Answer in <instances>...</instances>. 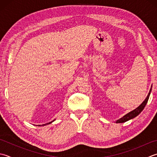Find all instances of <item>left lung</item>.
<instances>
[{
	"label": "left lung",
	"instance_id": "8db88e82",
	"mask_svg": "<svg viewBox=\"0 0 157 157\" xmlns=\"http://www.w3.org/2000/svg\"><path fill=\"white\" fill-rule=\"evenodd\" d=\"M150 92H151V89L150 90L149 93L148 94V96H147V97L146 98V99L143 101V103L141 104L139 107H137L136 109H135L134 110H133V111H131L129 113H128L127 114L124 115L122 118H120L119 120H117L116 122V123H122V122H127L128 121H129V120H131V119L134 118L135 117H136L137 116L139 115L140 113L142 112V110L144 109V107H145L147 102H148L150 94Z\"/></svg>",
	"mask_w": 157,
	"mask_h": 157
}]
</instances>
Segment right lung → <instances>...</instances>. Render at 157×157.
Wrapping results in <instances>:
<instances>
[{
  "mask_svg": "<svg viewBox=\"0 0 157 157\" xmlns=\"http://www.w3.org/2000/svg\"><path fill=\"white\" fill-rule=\"evenodd\" d=\"M53 121H52V122H49V123H48V124H50V123H52V122H53ZM42 124L41 126H45V124ZM39 126H41V125H39Z\"/></svg>",
  "mask_w": 157,
  "mask_h": 157,
  "instance_id": "add662e5",
  "label": "right lung"
}]
</instances>
